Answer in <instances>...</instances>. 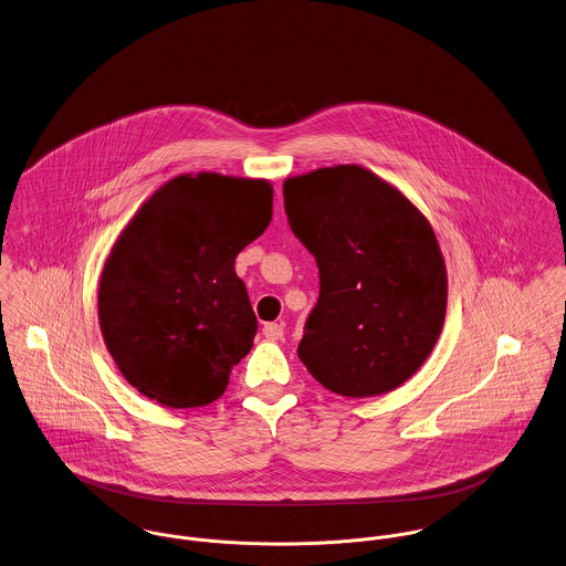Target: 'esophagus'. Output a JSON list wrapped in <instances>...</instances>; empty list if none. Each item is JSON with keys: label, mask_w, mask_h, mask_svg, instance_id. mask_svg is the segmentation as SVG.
I'll return each mask as SVG.
<instances>
[{"label": "esophagus", "mask_w": 566, "mask_h": 566, "mask_svg": "<svg viewBox=\"0 0 566 566\" xmlns=\"http://www.w3.org/2000/svg\"><path fill=\"white\" fill-rule=\"evenodd\" d=\"M262 334H264V338L266 340H282V336H284V325L282 323H266L264 327H262Z\"/></svg>", "instance_id": "34e87169"}]
</instances>
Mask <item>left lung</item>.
<instances>
[{
    "label": "left lung",
    "instance_id": "1",
    "mask_svg": "<svg viewBox=\"0 0 566 566\" xmlns=\"http://www.w3.org/2000/svg\"><path fill=\"white\" fill-rule=\"evenodd\" d=\"M284 209L321 280L300 359L340 396L396 390L427 361L446 318L448 275L429 219L361 166L286 178Z\"/></svg>",
    "mask_w": 566,
    "mask_h": 566
}]
</instances>
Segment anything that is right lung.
I'll list each match as a JSON object with an SVG mask.
<instances>
[{"mask_svg": "<svg viewBox=\"0 0 566 566\" xmlns=\"http://www.w3.org/2000/svg\"><path fill=\"white\" fill-rule=\"evenodd\" d=\"M271 207L264 178L180 175L120 232L98 282V323L139 394L191 409L226 391L259 329L234 259L266 230Z\"/></svg>", "mask_w": 566, "mask_h": 566, "instance_id": "right-lung-1", "label": "right lung"}]
</instances>
